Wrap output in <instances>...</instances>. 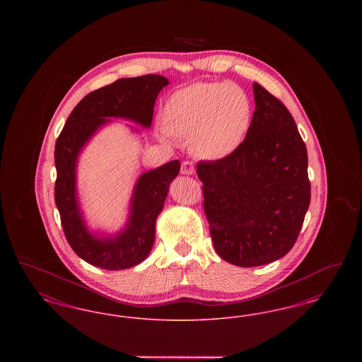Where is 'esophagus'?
Wrapping results in <instances>:
<instances>
[{
    "label": "esophagus",
    "mask_w": 362,
    "mask_h": 362,
    "mask_svg": "<svg viewBox=\"0 0 362 362\" xmlns=\"http://www.w3.org/2000/svg\"><path fill=\"white\" fill-rule=\"evenodd\" d=\"M180 173H183V175H194L195 173V167H194V164L191 161H183Z\"/></svg>",
    "instance_id": "1"
}]
</instances>
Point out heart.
<instances>
[{
    "mask_svg": "<svg viewBox=\"0 0 362 362\" xmlns=\"http://www.w3.org/2000/svg\"><path fill=\"white\" fill-rule=\"evenodd\" d=\"M251 121V100L240 86L230 81L195 83L168 99L158 136L168 141L189 138L198 157L220 160L240 146Z\"/></svg>",
    "mask_w": 362,
    "mask_h": 362,
    "instance_id": "b5f03b06",
    "label": "heart"
}]
</instances>
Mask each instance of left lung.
<instances>
[{"instance_id": "obj_1", "label": "left lung", "mask_w": 362, "mask_h": 362, "mask_svg": "<svg viewBox=\"0 0 362 362\" xmlns=\"http://www.w3.org/2000/svg\"><path fill=\"white\" fill-rule=\"evenodd\" d=\"M254 99L240 146L221 160L197 165L214 250L240 267L285 257L310 201L307 148L291 112L258 83Z\"/></svg>"}]
</instances>
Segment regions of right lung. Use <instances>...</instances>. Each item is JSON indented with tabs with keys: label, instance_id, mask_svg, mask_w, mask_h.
I'll return each instance as SVG.
<instances>
[{
	"label": "right lung",
	"instance_id": "right-lung-1",
	"mask_svg": "<svg viewBox=\"0 0 362 362\" xmlns=\"http://www.w3.org/2000/svg\"><path fill=\"white\" fill-rule=\"evenodd\" d=\"M170 80L158 74L119 78L90 92L74 107L55 142V205L73 251L92 266L124 270L149 255L155 243L156 220L180 163L170 161L138 176L129 205L127 221L117 233H98L88 228L77 192V164L86 144L112 119L134 122L149 129L160 90ZM132 130L138 133L137 127Z\"/></svg>",
	"mask_w": 362,
	"mask_h": 362
}]
</instances>
